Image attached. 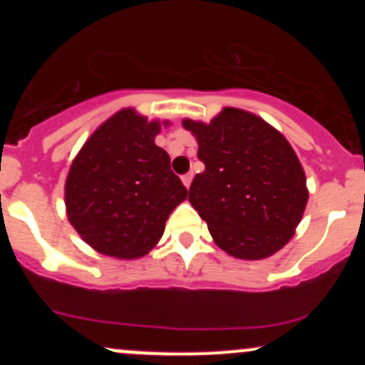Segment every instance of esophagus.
I'll use <instances>...</instances> for the list:
<instances>
[{"mask_svg": "<svg viewBox=\"0 0 365 365\" xmlns=\"http://www.w3.org/2000/svg\"><path fill=\"white\" fill-rule=\"evenodd\" d=\"M192 173H187V175H183L182 176V182H183V185H185L187 187V189H189V187H190V182H192Z\"/></svg>", "mask_w": 365, "mask_h": 365, "instance_id": "obj_1", "label": "esophagus"}]
</instances>
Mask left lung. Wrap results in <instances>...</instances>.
<instances>
[{
    "label": "left lung",
    "instance_id": "left-lung-1",
    "mask_svg": "<svg viewBox=\"0 0 365 365\" xmlns=\"http://www.w3.org/2000/svg\"><path fill=\"white\" fill-rule=\"evenodd\" d=\"M205 171L189 201L213 242L240 259H263L295 235L307 205L305 173L281 132L256 114L224 108L210 123L183 120Z\"/></svg>",
    "mask_w": 365,
    "mask_h": 365
}]
</instances>
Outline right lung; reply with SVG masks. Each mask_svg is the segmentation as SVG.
<instances>
[{
  "label": "right lung",
  "mask_w": 365,
  "mask_h": 365,
  "mask_svg": "<svg viewBox=\"0 0 365 365\" xmlns=\"http://www.w3.org/2000/svg\"><path fill=\"white\" fill-rule=\"evenodd\" d=\"M159 132V121L121 109L91 134L70 165L68 220L97 252L121 259L145 256L160 240L169 213L187 197L168 152L155 145Z\"/></svg>",
  "instance_id": "right-lung-1"
}]
</instances>
